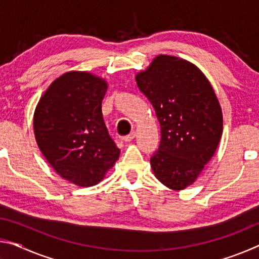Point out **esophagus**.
Returning <instances> with one entry per match:
<instances>
[{"mask_svg": "<svg viewBox=\"0 0 259 259\" xmlns=\"http://www.w3.org/2000/svg\"><path fill=\"white\" fill-rule=\"evenodd\" d=\"M135 137H136V133H131V134H129V135L124 136L123 140H124V142H131V140H133Z\"/></svg>", "mask_w": 259, "mask_h": 259, "instance_id": "esophagus-1", "label": "esophagus"}]
</instances>
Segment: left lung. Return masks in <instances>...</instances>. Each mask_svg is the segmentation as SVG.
<instances>
[{
    "label": "left lung",
    "instance_id": "obj_1",
    "mask_svg": "<svg viewBox=\"0 0 259 259\" xmlns=\"http://www.w3.org/2000/svg\"><path fill=\"white\" fill-rule=\"evenodd\" d=\"M136 81L161 125L159 150L151 157L153 172L164 186L184 190L216 152L223 134L221 105L204 74L177 57L157 56Z\"/></svg>",
    "mask_w": 259,
    "mask_h": 259
}]
</instances>
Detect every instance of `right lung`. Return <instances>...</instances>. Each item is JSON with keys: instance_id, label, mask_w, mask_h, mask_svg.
<instances>
[{"instance_id": "add662e5", "label": "right lung", "mask_w": 259, "mask_h": 259, "mask_svg": "<svg viewBox=\"0 0 259 259\" xmlns=\"http://www.w3.org/2000/svg\"><path fill=\"white\" fill-rule=\"evenodd\" d=\"M107 83L87 72L59 76L38 102L34 134L55 171L78 186H94L119 159L108 135L102 102Z\"/></svg>"}]
</instances>
